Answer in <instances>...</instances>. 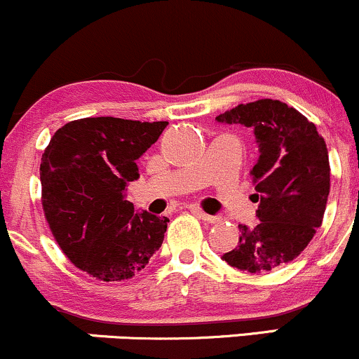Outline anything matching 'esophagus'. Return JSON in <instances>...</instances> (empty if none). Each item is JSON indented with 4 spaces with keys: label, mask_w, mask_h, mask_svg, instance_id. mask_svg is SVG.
<instances>
[{
    "label": "esophagus",
    "mask_w": 359,
    "mask_h": 359,
    "mask_svg": "<svg viewBox=\"0 0 359 359\" xmlns=\"http://www.w3.org/2000/svg\"><path fill=\"white\" fill-rule=\"evenodd\" d=\"M191 211L194 212V215L198 216L199 219H204V222H208V223H218V222H219V218H218V216H211V215H206V212H204V211H201L199 208H191Z\"/></svg>",
    "instance_id": "obj_1"
}]
</instances>
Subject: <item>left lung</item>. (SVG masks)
<instances>
[{
    "label": "left lung",
    "mask_w": 359,
    "mask_h": 359,
    "mask_svg": "<svg viewBox=\"0 0 359 359\" xmlns=\"http://www.w3.org/2000/svg\"><path fill=\"white\" fill-rule=\"evenodd\" d=\"M216 121L250 128L259 144L250 170L259 223L238 224V245L223 261L249 273L276 269L298 257L322 224L330 191L324 137L297 109L273 98L240 104Z\"/></svg>",
    "instance_id": "left-lung-1"
}]
</instances>
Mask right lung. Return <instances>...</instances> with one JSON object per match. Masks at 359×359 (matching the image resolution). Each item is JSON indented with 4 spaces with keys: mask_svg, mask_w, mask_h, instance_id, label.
<instances>
[{
    "mask_svg": "<svg viewBox=\"0 0 359 359\" xmlns=\"http://www.w3.org/2000/svg\"><path fill=\"white\" fill-rule=\"evenodd\" d=\"M167 121L85 117L59 128L41 163L42 204L54 238L78 269L100 281H124L161 247L168 218L135 211L126 201L137 158Z\"/></svg>",
    "mask_w": 359,
    "mask_h": 359,
    "instance_id": "obj_1",
    "label": "right lung"
}]
</instances>
